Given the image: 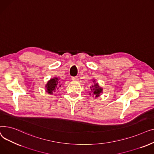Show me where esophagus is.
<instances>
[{"mask_svg": "<svg viewBox=\"0 0 154 154\" xmlns=\"http://www.w3.org/2000/svg\"><path fill=\"white\" fill-rule=\"evenodd\" d=\"M72 80H74V81H78V80H79V78H78V77H72Z\"/></svg>", "mask_w": 154, "mask_h": 154, "instance_id": "obj_1", "label": "esophagus"}]
</instances>
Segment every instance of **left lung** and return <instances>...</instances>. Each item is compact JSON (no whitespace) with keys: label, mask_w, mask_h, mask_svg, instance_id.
Masks as SVG:
<instances>
[{"label":"left lung","mask_w":154,"mask_h":154,"mask_svg":"<svg viewBox=\"0 0 154 154\" xmlns=\"http://www.w3.org/2000/svg\"><path fill=\"white\" fill-rule=\"evenodd\" d=\"M94 81L95 80H94ZM90 88H91V92H93L94 94L95 95V97H99L100 94L102 93V88L99 87L97 83L92 85V86H91Z\"/></svg>","instance_id":"8db88e82"}]
</instances>
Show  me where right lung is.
<instances>
[{
  "label": "right lung",
  "instance_id": "add662e5",
  "mask_svg": "<svg viewBox=\"0 0 154 154\" xmlns=\"http://www.w3.org/2000/svg\"><path fill=\"white\" fill-rule=\"evenodd\" d=\"M59 80L57 78L55 77L54 79H51L49 81H48L45 86L46 88H47V92L52 94L53 93V92H55V91L56 89H58L59 87H60L61 85H59ZM60 86H59L58 85Z\"/></svg>",
  "mask_w": 154,
  "mask_h": 154
}]
</instances>
